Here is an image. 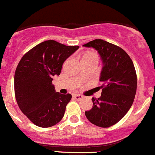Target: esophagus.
Segmentation results:
<instances>
[{"label":"esophagus","mask_w":155,"mask_h":155,"mask_svg":"<svg viewBox=\"0 0 155 155\" xmlns=\"http://www.w3.org/2000/svg\"><path fill=\"white\" fill-rule=\"evenodd\" d=\"M73 97H74V99H76V100H81V99H82L83 98H84V96H83L82 95L80 94H74V96H73Z\"/></svg>","instance_id":"obj_1"}]
</instances>
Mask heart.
<instances>
[{"label": "heart", "mask_w": 155, "mask_h": 155, "mask_svg": "<svg viewBox=\"0 0 155 155\" xmlns=\"http://www.w3.org/2000/svg\"><path fill=\"white\" fill-rule=\"evenodd\" d=\"M95 56V55H93V54H88V55H86L85 56Z\"/></svg>", "instance_id": "1"}]
</instances>
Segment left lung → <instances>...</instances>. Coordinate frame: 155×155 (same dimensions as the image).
I'll use <instances>...</instances> for the list:
<instances>
[{
    "label": "left lung",
    "mask_w": 155,
    "mask_h": 155,
    "mask_svg": "<svg viewBox=\"0 0 155 155\" xmlns=\"http://www.w3.org/2000/svg\"><path fill=\"white\" fill-rule=\"evenodd\" d=\"M83 46L97 50L103 63L99 78L102 95L98 99L92 98L93 108L85 115L93 124L109 127L120 121L133 105L137 87L134 65L123 49L103 40Z\"/></svg>",
    "instance_id": "obj_1"
}]
</instances>
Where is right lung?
Masks as SVG:
<instances>
[{
  "mask_svg": "<svg viewBox=\"0 0 155 155\" xmlns=\"http://www.w3.org/2000/svg\"><path fill=\"white\" fill-rule=\"evenodd\" d=\"M79 46H66L49 40L25 53L14 76L15 96L19 108L36 126L50 127L63 117L71 95L56 92L53 78Z\"/></svg>",
  "mask_w": 155,
  "mask_h": 155,
  "instance_id": "1",
  "label": "right lung"
}]
</instances>
